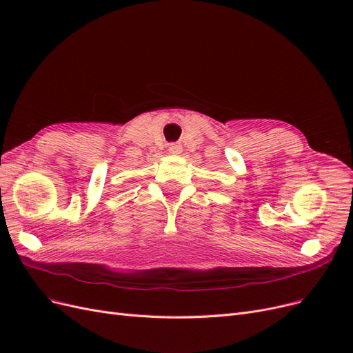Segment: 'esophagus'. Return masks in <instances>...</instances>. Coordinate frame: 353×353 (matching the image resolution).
Returning a JSON list of instances; mask_svg holds the SVG:
<instances>
[{"label": "esophagus", "mask_w": 353, "mask_h": 353, "mask_svg": "<svg viewBox=\"0 0 353 353\" xmlns=\"http://www.w3.org/2000/svg\"><path fill=\"white\" fill-rule=\"evenodd\" d=\"M168 150H169L170 154L176 156V154H181V152H183V145H181V144H170Z\"/></svg>", "instance_id": "34e87169"}]
</instances>
